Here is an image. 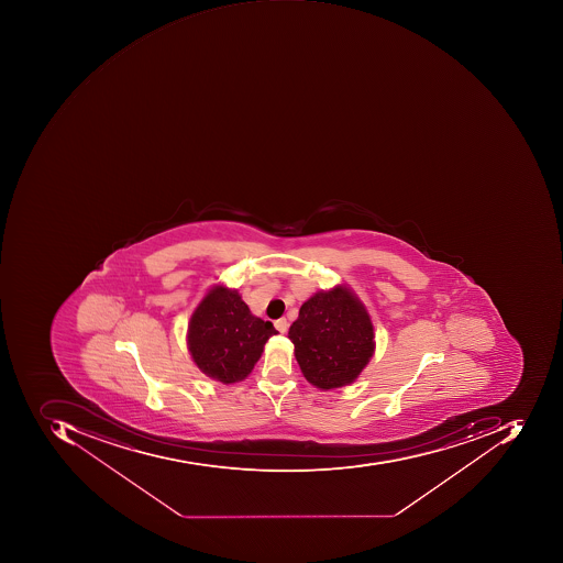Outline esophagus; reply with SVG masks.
Listing matches in <instances>:
<instances>
[{
	"label": "esophagus",
	"instance_id": "1",
	"mask_svg": "<svg viewBox=\"0 0 563 563\" xmlns=\"http://www.w3.org/2000/svg\"><path fill=\"white\" fill-rule=\"evenodd\" d=\"M274 327H276V330L279 331V333H286L289 324H287L286 318H279V320L274 321Z\"/></svg>",
	"mask_w": 563,
	"mask_h": 563
}]
</instances>
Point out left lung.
Segmentation results:
<instances>
[{
    "label": "left lung",
    "instance_id": "obj_1",
    "mask_svg": "<svg viewBox=\"0 0 563 563\" xmlns=\"http://www.w3.org/2000/svg\"><path fill=\"white\" fill-rule=\"evenodd\" d=\"M302 375L320 389H336L358 377L374 353L371 318L346 287L309 298L289 328Z\"/></svg>",
    "mask_w": 563,
    "mask_h": 563
}]
</instances>
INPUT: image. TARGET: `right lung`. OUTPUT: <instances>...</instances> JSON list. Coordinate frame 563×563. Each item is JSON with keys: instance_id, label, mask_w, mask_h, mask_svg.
<instances>
[{"instance_id": "obj_1", "label": "right lung", "mask_w": 563, "mask_h": 563, "mask_svg": "<svg viewBox=\"0 0 563 563\" xmlns=\"http://www.w3.org/2000/svg\"><path fill=\"white\" fill-rule=\"evenodd\" d=\"M277 330L254 317L236 290L213 287L192 312L188 346L202 374L223 384L251 374Z\"/></svg>"}]
</instances>
